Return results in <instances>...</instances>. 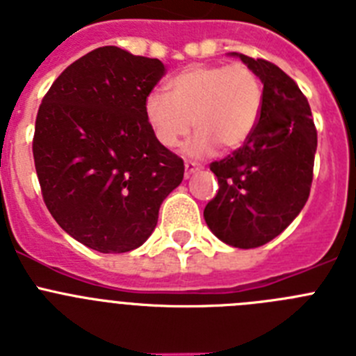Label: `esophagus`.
Listing matches in <instances>:
<instances>
[{
  "label": "esophagus",
  "instance_id": "34e87169",
  "mask_svg": "<svg viewBox=\"0 0 356 356\" xmlns=\"http://www.w3.org/2000/svg\"><path fill=\"white\" fill-rule=\"evenodd\" d=\"M201 169V165L200 163H196V162H185V176H193L194 172H197Z\"/></svg>",
  "mask_w": 356,
  "mask_h": 356
}]
</instances>
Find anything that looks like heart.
Listing matches in <instances>:
<instances>
[{
  "mask_svg": "<svg viewBox=\"0 0 356 356\" xmlns=\"http://www.w3.org/2000/svg\"><path fill=\"white\" fill-rule=\"evenodd\" d=\"M264 87L246 64H196L168 81V94L155 90L144 102V112L156 140L176 147L197 128L185 151L205 156L221 146L238 149L260 122Z\"/></svg>",
  "mask_w": 356,
  "mask_h": 356,
  "instance_id": "obj_1",
  "label": "heart"
}]
</instances>
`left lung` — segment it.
Returning <instances> with one entry per match:
<instances>
[{
  "mask_svg": "<svg viewBox=\"0 0 356 356\" xmlns=\"http://www.w3.org/2000/svg\"><path fill=\"white\" fill-rule=\"evenodd\" d=\"M232 55L264 83L262 115L244 146L210 163L219 191L203 216L217 238L251 250L278 237L307 203L317 130L307 97L289 74L264 58Z\"/></svg>",
  "mask_w": 356,
  "mask_h": 356,
  "instance_id": "obj_1",
  "label": "left lung"
}]
</instances>
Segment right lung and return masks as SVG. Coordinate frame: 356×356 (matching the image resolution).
<instances>
[{
  "label": "right lung",
  "instance_id": "obj_1",
  "mask_svg": "<svg viewBox=\"0 0 356 356\" xmlns=\"http://www.w3.org/2000/svg\"><path fill=\"white\" fill-rule=\"evenodd\" d=\"M165 67L103 46L53 81L37 112L33 160L60 228L99 253L143 246L184 160L156 140L144 102Z\"/></svg>",
  "mask_w": 356,
  "mask_h": 356
}]
</instances>
